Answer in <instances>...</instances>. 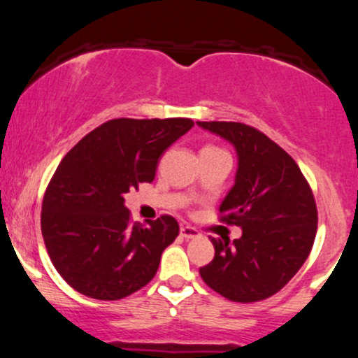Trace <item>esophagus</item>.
<instances>
[{"label":"esophagus","instance_id":"esophagus-1","mask_svg":"<svg viewBox=\"0 0 358 358\" xmlns=\"http://www.w3.org/2000/svg\"><path fill=\"white\" fill-rule=\"evenodd\" d=\"M180 234H182V237H185V239H195V237L200 236V232L196 231V229L190 227V225H183V227L180 229Z\"/></svg>","mask_w":358,"mask_h":358}]
</instances>
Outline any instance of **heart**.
Masks as SVG:
<instances>
[{"label":"heart","mask_w":358,"mask_h":358,"mask_svg":"<svg viewBox=\"0 0 358 358\" xmlns=\"http://www.w3.org/2000/svg\"><path fill=\"white\" fill-rule=\"evenodd\" d=\"M208 148H213V146H208Z\"/></svg>","instance_id":"obj_1"}]
</instances>
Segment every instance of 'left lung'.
<instances>
[{
	"label": "left lung",
	"mask_w": 358,
	"mask_h": 358,
	"mask_svg": "<svg viewBox=\"0 0 358 358\" xmlns=\"http://www.w3.org/2000/svg\"><path fill=\"white\" fill-rule=\"evenodd\" d=\"M196 124L236 148V183L219 212L222 222L242 229L232 244L212 237L215 256L200 276L231 301H262L282 289L310 256L318 227L313 192L296 162L256 127L232 121Z\"/></svg>",
	"instance_id": "left-lung-1"
}]
</instances>
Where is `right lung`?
I'll return each instance as SVG.
<instances>
[{"label":"right lung","mask_w":358,"mask_h":358,"mask_svg":"<svg viewBox=\"0 0 358 358\" xmlns=\"http://www.w3.org/2000/svg\"><path fill=\"white\" fill-rule=\"evenodd\" d=\"M192 126L188 117L110 119L64 156L40 222L52 264L80 294L116 301L155 278L178 222L162 215L133 224L124 193L153 182L159 156Z\"/></svg>","instance_id":"right-lung-1"}]
</instances>
